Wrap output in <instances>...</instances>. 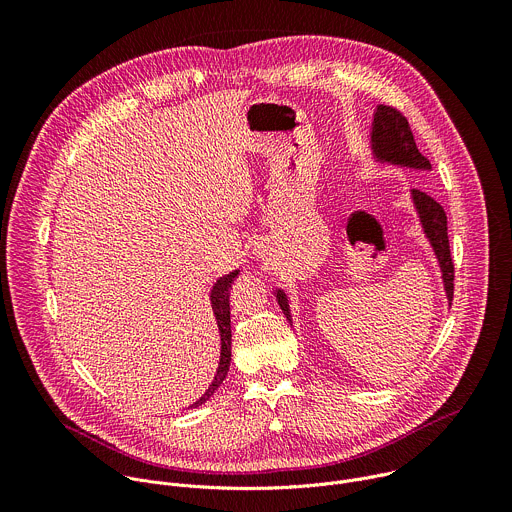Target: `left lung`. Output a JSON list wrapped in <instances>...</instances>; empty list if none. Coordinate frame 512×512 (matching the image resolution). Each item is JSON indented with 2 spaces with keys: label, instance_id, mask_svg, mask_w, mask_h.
Listing matches in <instances>:
<instances>
[{
  "label": "left lung",
  "instance_id": "left-lung-1",
  "mask_svg": "<svg viewBox=\"0 0 512 512\" xmlns=\"http://www.w3.org/2000/svg\"><path fill=\"white\" fill-rule=\"evenodd\" d=\"M371 150L377 162L401 166V168H413V170H431V164L425 156L419 154L409 121L393 107L379 105L373 119V131H371ZM411 200L417 210L421 229L437 257L442 269L444 289L448 302L452 304L454 298V261L450 255V241H448V218L440 202H435L429 194L421 190H411ZM277 304L285 318L291 322L289 304L283 289H277Z\"/></svg>",
  "mask_w": 512,
  "mask_h": 512
}]
</instances>
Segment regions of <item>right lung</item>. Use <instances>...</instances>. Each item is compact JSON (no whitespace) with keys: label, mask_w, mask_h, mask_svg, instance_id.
<instances>
[{"label":"right lung","mask_w":512,"mask_h":512,"mask_svg":"<svg viewBox=\"0 0 512 512\" xmlns=\"http://www.w3.org/2000/svg\"><path fill=\"white\" fill-rule=\"evenodd\" d=\"M239 275V269H235L229 275H223L221 279H216V283L210 289V304H212V312L216 318V326H218V334H221V358H218V369L216 375L212 379V383L208 385L206 393L190 405L192 407H200L202 403H206L212 393L221 387V383L225 381L229 367H231V306H229V296H231V285L235 281V277Z\"/></svg>","instance_id":"obj_1"}]
</instances>
